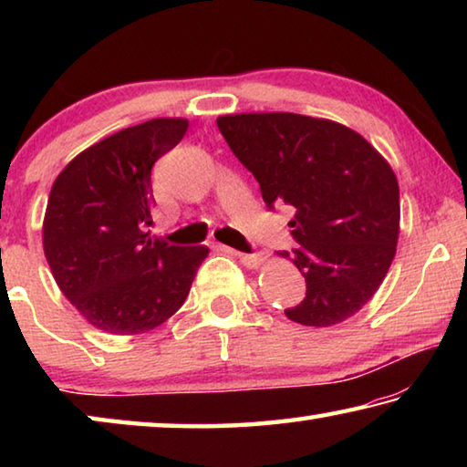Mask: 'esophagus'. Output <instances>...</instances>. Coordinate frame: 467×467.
Returning a JSON list of instances; mask_svg holds the SVG:
<instances>
[{
	"mask_svg": "<svg viewBox=\"0 0 467 467\" xmlns=\"http://www.w3.org/2000/svg\"><path fill=\"white\" fill-rule=\"evenodd\" d=\"M228 253H233V255H236L241 259L243 265L247 267H259L264 264V253H241V251H233V249H226Z\"/></svg>",
	"mask_w": 467,
	"mask_h": 467,
	"instance_id": "1",
	"label": "esophagus"
}]
</instances>
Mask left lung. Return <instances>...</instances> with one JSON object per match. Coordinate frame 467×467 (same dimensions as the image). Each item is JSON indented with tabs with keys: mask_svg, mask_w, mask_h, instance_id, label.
<instances>
[{
	"mask_svg": "<svg viewBox=\"0 0 467 467\" xmlns=\"http://www.w3.org/2000/svg\"><path fill=\"white\" fill-rule=\"evenodd\" d=\"M216 123L267 208L295 212L292 264L305 275L306 295L286 317L311 327L352 317L381 286L398 244L400 187L389 164L336 121L243 113Z\"/></svg>",
	"mask_w": 467,
	"mask_h": 467,
	"instance_id": "obj_1",
	"label": "left lung"
}]
</instances>
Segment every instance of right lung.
<instances>
[{"instance_id":"obj_1","label":"right lung","mask_w":467,"mask_h":467,"mask_svg":"<svg viewBox=\"0 0 467 467\" xmlns=\"http://www.w3.org/2000/svg\"><path fill=\"white\" fill-rule=\"evenodd\" d=\"M152 119L78 154L51 187L43 247L66 298L97 329L144 334L185 303L208 247L150 239L152 167L187 131Z\"/></svg>"}]
</instances>
